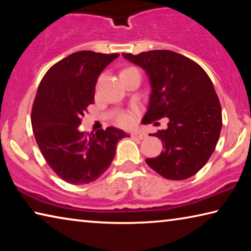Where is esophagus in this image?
Masks as SVG:
<instances>
[{"mask_svg":"<svg viewBox=\"0 0 251 251\" xmlns=\"http://www.w3.org/2000/svg\"><path fill=\"white\" fill-rule=\"evenodd\" d=\"M130 135H131V137L135 139H139V141H143V139H145L147 137V135L145 133H143V131H139V130L131 131Z\"/></svg>","mask_w":251,"mask_h":251,"instance_id":"esophagus-1","label":"esophagus"}]
</instances>
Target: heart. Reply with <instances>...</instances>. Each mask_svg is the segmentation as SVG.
Wrapping results in <instances>:
<instances>
[{
	"label": "heart",
	"instance_id": "b5f03b06",
	"mask_svg": "<svg viewBox=\"0 0 251 251\" xmlns=\"http://www.w3.org/2000/svg\"><path fill=\"white\" fill-rule=\"evenodd\" d=\"M129 70V69H127ZM126 71V70H124ZM136 120V116L134 113H129V112H125V113H122L118 115L117 117V122L118 124L122 125V126H125V127H128L131 126L135 123Z\"/></svg>",
	"mask_w": 251,
	"mask_h": 251
}]
</instances>
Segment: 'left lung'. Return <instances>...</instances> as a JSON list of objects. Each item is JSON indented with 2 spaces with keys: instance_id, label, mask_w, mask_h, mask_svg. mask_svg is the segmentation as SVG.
Instances as JSON below:
<instances>
[{
  "instance_id": "left-lung-1",
  "label": "left lung",
  "mask_w": 251,
  "mask_h": 251,
  "mask_svg": "<svg viewBox=\"0 0 251 251\" xmlns=\"http://www.w3.org/2000/svg\"><path fill=\"white\" fill-rule=\"evenodd\" d=\"M122 55L142 67L150 80L144 123L168 118L166 129L151 134L161 139L164 151L147 158V165L167 179L194 176L214 152L223 126L222 107L209 76L197 63L172 50Z\"/></svg>"
}]
</instances>
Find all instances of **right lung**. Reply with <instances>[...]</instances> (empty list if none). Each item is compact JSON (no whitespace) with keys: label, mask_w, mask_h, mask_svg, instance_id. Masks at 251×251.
Masks as SVG:
<instances>
[{"label":"right lung","mask_w":251,"mask_h":251,"mask_svg":"<svg viewBox=\"0 0 251 251\" xmlns=\"http://www.w3.org/2000/svg\"><path fill=\"white\" fill-rule=\"evenodd\" d=\"M118 56L80 50L53 65L41 80L32 108L33 133L46 163L69 184L96 180L112 164L117 143L129 137L115 127L95 134L78 128L94 104L97 78Z\"/></svg>","instance_id":"obj_1"}]
</instances>
